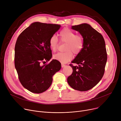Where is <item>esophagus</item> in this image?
Wrapping results in <instances>:
<instances>
[{
  "label": "esophagus",
  "instance_id": "34e87169",
  "mask_svg": "<svg viewBox=\"0 0 121 121\" xmlns=\"http://www.w3.org/2000/svg\"><path fill=\"white\" fill-rule=\"evenodd\" d=\"M61 66H62V68H64V67H65L66 66V65H65V64H63V63H62L61 64Z\"/></svg>",
  "mask_w": 121,
  "mask_h": 121
}]
</instances>
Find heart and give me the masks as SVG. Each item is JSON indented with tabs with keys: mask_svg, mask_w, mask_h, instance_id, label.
<instances>
[{
	"mask_svg": "<svg viewBox=\"0 0 121 121\" xmlns=\"http://www.w3.org/2000/svg\"><path fill=\"white\" fill-rule=\"evenodd\" d=\"M60 40L62 42L67 43L65 52H58L53 55V58L62 63L70 61L73 57V53L78 54L84 47V39L80 35H76L73 30L69 28L63 29L60 33ZM49 45L51 50L55 52L57 49L58 41L55 35H52L49 40Z\"/></svg>",
	"mask_w": 121,
	"mask_h": 121,
	"instance_id": "b5f03b06",
	"label": "heart"
}]
</instances>
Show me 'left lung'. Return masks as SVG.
Segmentation results:
<instances>
[{
    "label": "left lung",
    "mask_w": 121,
    "mask_h": 121,
    "mask_svg": "<svg viewBox=\"0 0 121 121\" xmlns=\"http://www.w3.org/2000/svg\"><path fill=\"white\" fill-rule=\"evenodd\" d=\"M84 39V47L71 62L72 73L67 79L69 85L80 91L91 90L102 78L107 61L105 42L102 35L86 23L72 26Z\"/></svg>",
    "instance_id": "obj_1"
}]
</instances>
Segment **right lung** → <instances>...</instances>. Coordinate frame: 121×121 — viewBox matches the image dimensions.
Wrapping results in <instances>:
<instances>
[{
  "instance_id": "obj_1",
  "label": "right lung",
  "mask_w": 121,
  "mask_h": 121,
  "mask_svg": "<svg viewBox=\"0 0 121 121\" xmlns=\"http://www.w3.org/2000/svg\"><path fill=\"white\" fill-rule=\"evenodd\" d=\"M58 24L36 22L24 30L18 37L14 48V65L24 87L41 93L51 86L52 76L61 68V63L52 57L49 40L60 29Z\"/></svg>"
}]
</instances>
